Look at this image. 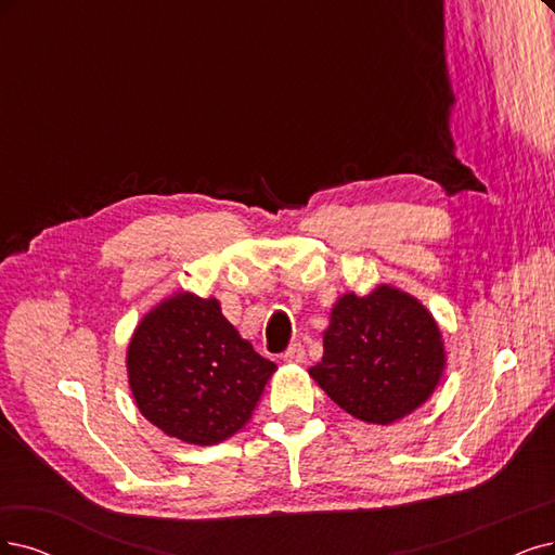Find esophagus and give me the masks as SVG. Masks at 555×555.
Wrapping results in <instances>:
<instances>
[{
  "mask_svg": "<svg viewBox=\"0 0 555 555\" xmlns=\"http://www.w3.org/2000/svg\"><path fill=\"white\" fill-rule=\"evenodd\" d=\"M281 359L288 361V363H304L306 361V350H304L301 345H293V347H288V350L281 354Z\"/></svg>",
  "mask_w": 555,
  "mask_h": 555,
  "instance_id": "34e87169",
  "label": "esophagus"
}]
</instances>
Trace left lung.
Segmentation results:
<instances>
[{
	"mask_svg": "<svg viewBox=\"0 0 555 555\" xmlns=\"http://www.w3.org/2000/svg\"><path fill=\"white\" fill-rule=\"evenodd\" d=\"M443 363L441 332L423 304L379 285L336 301L324 357L309 373L347 414L386 425L433 396Z\"/></svg>",
	"mask_w": 555,
	"mask_h": 555,
	"instance_id": "8db88e82",
	"label": "left lung"
}]
</instances>
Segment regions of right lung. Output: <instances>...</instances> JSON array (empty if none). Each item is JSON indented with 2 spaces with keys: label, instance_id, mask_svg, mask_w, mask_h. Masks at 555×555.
<instances>
[{
  "label": "right lung",
  "instance_id": "right-lung-1",
  "mask_svg": "<svg viewBox=\"0 0 555 555\" xmlns=\"http://www.w3.org/2000/svg\"><path fill=\"white\" fill-rule=\"evenodd\" d=\"M276 363L221 315L217 299H164L130 340L128 375L141 414L196 446L235 435L251 418Z\"/></svg>",
  "mask_w": 555,
  "mask_h": 555
}]
</instances>
